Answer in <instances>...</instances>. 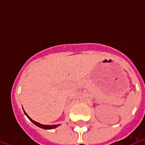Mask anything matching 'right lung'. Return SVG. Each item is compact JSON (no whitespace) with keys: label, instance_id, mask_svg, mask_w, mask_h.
<instances>
[{"label":"right lung","instance_id":"right-lung-1","mask_svg":"<svg viewBox=\"0 0 145 145\" xmlns=\"http://www.w3.org/2000/svg\"><path fill=\"white\" fill-rule=\"evenodd\" d=\"M25 115L28 116V118L29 119L30 121H32L33 123H34V124H36V126H38L39 127H41V128H42V129H46V130H50V129H54V128H56L57 127H58V126H59V124H56V125H43V124H41V123H37V122L33 120L30 118L29 116L27 115V113H25Z\"/></svg>","mask_w":145,"mask_h":145}]
</instances>
